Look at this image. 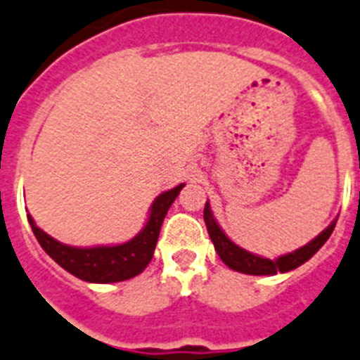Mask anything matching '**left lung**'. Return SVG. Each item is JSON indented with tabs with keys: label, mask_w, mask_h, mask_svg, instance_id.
<instances>
[{
	"label": "left lung",
	"mask_w": 360,
	"mask_h": 360,
	"mask_svg": "<svg viewBox=\"0 0 360 360\" xmlns=\"http://www.w3.org/2000/svg\"><path fill=\"white\" fill-rule=\"evenodd\" d=\"M204 220L205 226H207V233H210L211 240L214 244V250H217L218 257L222 259V262L226 264L227 268L235 269V271L245 273V275H276V271L285 273L291 271V269L299 268L302 266L306 260H309L313 255L321 250L324 242L330 238V235L333 233L335 224L337 220L330 224V226L324 229L319 236H315L309 244L302 245L299 250L291 251L288 255H282L278 259H264V257H259V255H253L250 251L242 250L235 242H231L224 235V231L220 229V226L214 220L213 213H211L210 202H205L204 207Z\"/></svg>",
	"instance_id": "left-lung-1"
}]
</instances>
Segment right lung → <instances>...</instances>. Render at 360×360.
<instances>
[{
    "label": "right lung",
    "mask_w": 360,
    "mask_h": 360,
    "mask_svg": "<svg viewBox=\"0 0 360 360\" xmlns=\"http://www.w3.org/2000/svg\"><path fill=\"white\" fill-rule=\"evenodd\" d=\"M182 187L184 184H180L171 191H165L156 196L146 227L134 236L133 240L120 245L72 248V245H65L54 240L52 236L41 231L34 224L30 214H27V218H29L34 236L38 238L45 253L70 275L78 276L85 282H96V284L122 282L140 275L147 268V264L150 262L153 253H155L162 222H164L165 214H167L169 207L178 196V193L182 191Z\"/></svg>",
    "instance_id": "obj_1"
}]
</instances>
